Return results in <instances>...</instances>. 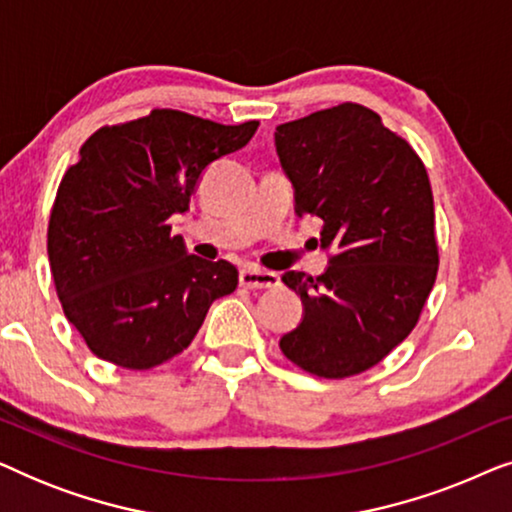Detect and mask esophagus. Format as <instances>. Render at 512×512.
Returning <instances> with one entry per match:
<instances>
[{"mask_svg": "<svg viewBox=\"0 0 512 512\" xmlns=\"http://www.w3.org/2000/svg\"><path fill=\"white\" fill-rule=\"evenodd\" d=\"M240 284L247 286V289H275V286H279V275L247 265V268L240 270Z\"/></svg>", "mask_w": 512, "mask_h": 512, "instance_id": "obj_1", "label": "esophagus"}]
</instances>
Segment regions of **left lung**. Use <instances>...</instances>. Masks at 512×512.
Returning a JSON list of instances; mask_svg holds the SVG:
<instances>
[{"instance_id":"obj_1","label":"left lung","mask_w":512,"mask_h":512,"mask_svg":"<svg viewBox=\"0 0 512 512\" xmlns=\"http://www.w3.org/2000/svg\"><path fill=\"white\" fill-rule=\"evenodd\" d=\"M296 214L324 221L317 279L284 272L303 321L279 340L298 368L328 380L373 368L408 338L438 272L433 193L412 146L361 104L314 111L275 130Z\"/></svg>"}]
</instances>
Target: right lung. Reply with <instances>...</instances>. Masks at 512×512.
Masks as SVG:
<instances>
[{
  "label": "right lung",
  "mask_w": 512,
  "mask_h": 512,
  "mask_svg": "<svg viewBox=\"0 0 512 512\" xmlns=\"http://www.w3.org/2000/svg\"><path fill=\"white\" fill-rule=\"evenodd\" d=\"M256 128L153 109L81 146L51 209L48 263L65 317L95 356L156 368L237 289L235 265L188 254L167 219L188 212L207 165L247 146Z\"/></svg>",
  "instance_id": "obj_1"
}]
</instances>
